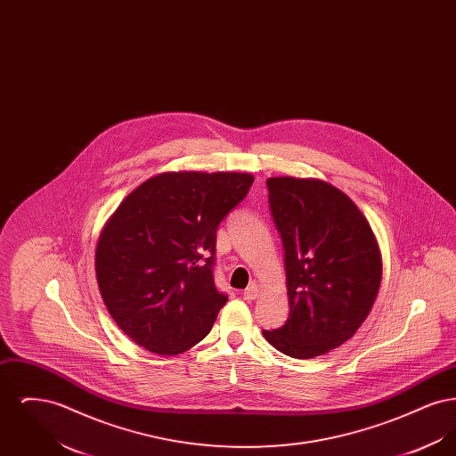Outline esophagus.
<instances>
[{
    "mask_svg": "<svg viewBox=\"0 0 456 456\" xmlns=\"http://www.w3.org/2000/svg\"><path fill=\"white\" fill-rule=\"evenodd\" d=\"M242 296H244L246 301H255V299L260 296V287H258L256 283H251V285L244 290Z\"/></svg>",
    "mask_w": 456,
    "mask_h": 456,
    "instance_id": "1",
    "label": "esophagus"
}]
</instances>
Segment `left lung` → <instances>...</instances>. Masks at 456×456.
I'll return each mask as SVG.
<instances>
[{
	"mask_svg": "<svg viewBox=\"0 0 456 456\" xmlns=\"http://www.w3.org/2000/svg\"><path fill=\"white\" fill-rule=\"evenodd\" d=\"M273 222L285 249L289 318L263 337L296 359L340 347L368 318L383 260L368 218L322 179H266Z\"/></svg>",
	"mask_w": 456,
	"mask_h": 456,
	"instance_id": "left-lung-1",
	"label": "left lung"
}]
</instances>
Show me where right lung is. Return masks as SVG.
<instances>
[{
	"mask_svg": "<svg viewBox=\"0 0 456 456\" xmlns=\"http://www.w3.org/2000/svg\"><path fill=\"white\" fill-rule=\"evenodd\" d=\"M253 181L248 173L157 174L109 217L95 277L109 314L134 344L175 355L208 335L227 303L212 272L218 224Z\"/></svg>",
	"mask_w": 456,
	"mask_h": 456,
	"instance_id": "add662e5",
	"label": "right lung"
}]
</instances>
